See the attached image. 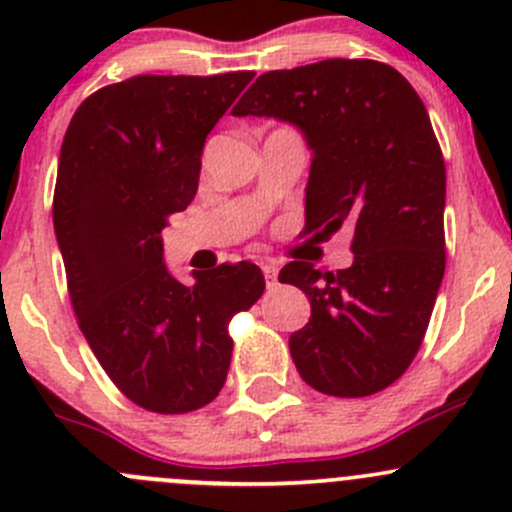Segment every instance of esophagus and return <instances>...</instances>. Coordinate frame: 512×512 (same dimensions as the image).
I'll list each match as a JSON object with an SVG mask.
<instances>
[{
    "label": "esophagus",
    "instance_id": "esophagus-1",
    "mask_svg": "<svg viewBox=\"0 0 512 512\" xmlns=\"http://www.w3.org/2000/svg\"><path fill=\"white\" fill-rule=\"evenodd\" d=\"M260 267H262V272H265V277H267V287H275L277 285V265H275V262L262 260Z\"/></svg>",
    "mask_w": 512,
    "mask_h": 512
}]
</instances>
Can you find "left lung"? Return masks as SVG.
<instances>
[{
  "label": "left lung",
  "instance_id": "1",
  "mask_svg": "<svg viewBox=\"0 0 512 512\" xmlns=\"http://www.w3.org/2000/svg\"><path fill=\"white\" fill-rule=\"evenodd\" d=\"M232 116L302 128L312 148L302 232L354 230L347 270L294 260L280 272L312 304L289 337L299 376L339 399L384 391L421 349L446 270V163L426 106L394 66L324 59L262 74Z\"/></svg>",
  "mask_w": 512,
  "mask_h": 512
}]
</instances>
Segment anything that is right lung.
Segmentation results:
<instances>
[{
  "mask_svg": "<svg viewBox=\"0 0 512 512\" xmlns=\"http://www.w3.org/2000/svg\"><path fill=\"white\" fill-rule=\"evenodd\" d=\"M252 76H131L86 98L61 143L54 230L76 319L108 379L153 414H188L220 394L230 319L265 292L252 262L183 285L160 242L198 193L205 138Z\"/></svg>",
  "mask_w": 512,
  "mask_h": 512,
  "instance_id": "1",
  "label": "right lung"
}]
</instances>
